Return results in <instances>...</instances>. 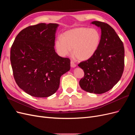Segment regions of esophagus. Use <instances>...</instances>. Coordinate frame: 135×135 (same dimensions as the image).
Listing matches in <instances>:
<instances>
[{
	"label": "esophagus",
	"mask_w": 135,
	"mask_h": 135,
	"mask_svg": "<svg viewBox=\"0 0 135 135\" xmlns=\"http://www.w3.org/2000/svg\"><path fill=\"white\" fill-rule=\"evenodd\" d=\"M70 65H71V68H75L76 66V65L74 62H73L72 60L70 61Z\"/></svg>",
	"instance_id": "1"
}]
</instances>
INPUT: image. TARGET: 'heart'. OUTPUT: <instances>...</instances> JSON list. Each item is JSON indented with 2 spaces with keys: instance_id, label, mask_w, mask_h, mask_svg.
<instances>
[{
  "instance_id": "b5f03b06",
  "label": "heart",
  "mask_w": 135,
  "mask_h": 135,
  "mask_svg": "<svg viewBox=\"0 0 135 135\" xmlns=\"http://www.w3.org/2000/svg\"><path fill=\"white\" fill-rule=\"evenodd\" d=\"M101 36L96 28L78 27L65 31L62 37L56 41V48L61 56L70 55L73 52L81 61L91 59L99 47Z\"/></svg>"
}]
</instances>
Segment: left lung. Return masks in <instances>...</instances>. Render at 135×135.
<instances>
[{"instance_id": "8db88e82", "label": "left lung", "mask_w": 135, "mask_h": 135, "mask_svg": "<svg viewBox=\"0 0 135 135\" xmlns=\"http://www.w3.org/2000/svg\"><path fill=\"white\" fill-rule=\"evenodd\" d=\"M92 23L101 28V42L91 59L78 64L84 73L79 85L86 92L101 94L111 89L123 74L124 48L119 36L109 24L97 21Z\"/></svg>"}]
</instances>
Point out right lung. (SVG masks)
Instances as JSON below:
<instances>
[{
	"mask_svg": "<svg viewBox=\"0 0 135 135\" xmlns=\"http://www.w3.org/2000/svg\"><path fill=\"white\" fill-rule=\"evenodd\" d=\"M56 23L30 26L20 31L11 49L15 80L28 95L47 97L60 85L61 76L70 69V60L55 52Z\"/></svg>",
	"mask_w": 135,
	"mask_h": 135,
	"instance_id": "1",
	"label": "right lung"
}]
</instances>
